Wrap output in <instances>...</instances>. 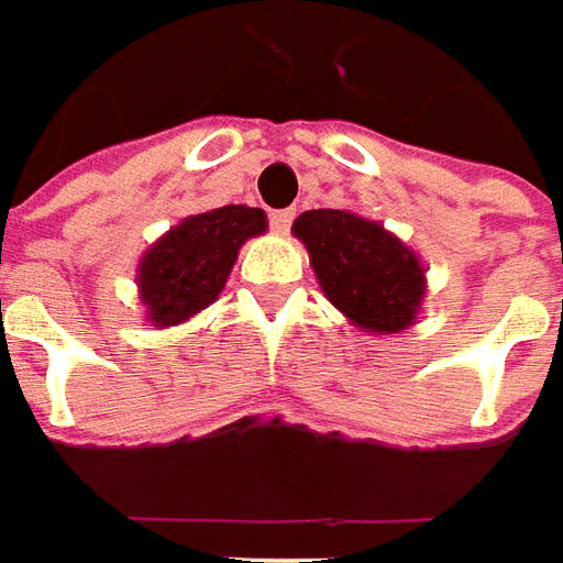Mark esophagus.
I'll return each mask as SVG.
<instances>
[{
    "label": "esophagus",
    "mask_w": 563,
    "mask_h": 563,
    "mask_svg": "<svg viewBox=\"0 0 563 563\" xmlns=\"http://www.w3.org/2000/svg\"><path fill=\"white\" fill-rule=\"evenodd\" d=\"M269 224H273L275 233H282V236H285V233L290 230V224H294V209L273 211V214H269Z\"/></svg>",
    "instance_id": "1"
}]
</instances>
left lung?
<instances>
[{
	"label": "left lung",
	"mask_w": 563,
	"mask_h": 563,
	"mask_svg": "<svg viewBox=\"0 0 563 563\" xmlns=\"http://www.w3.org/2000/svg\"><path fill=\"white\" fill-rule=\"evenodd\" d=\"M294 236L324 297L366 333H400L416 324L424 300V266L378 221L354 211L312 209L294 221Z\"/></svg>",
	"instance_id": "left-lung-1"
}]
</instances>
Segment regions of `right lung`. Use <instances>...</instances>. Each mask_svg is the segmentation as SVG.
I'll return each instance as SVG.
<instances>
[{
	"instance_id": "1",
	"label": "right lung",
	"mask_w": 563,
	"mask_h": 563,
	"mask_svg": "<svg viewBox=\"0 0 563 563\" xmlns=\"http://www.w3.org/2000/svg\"><path fill=\"white\" fill-rule=\"evenodd\" d=\"M263 230L266 214L249 206H221L173 227L139 263V300L147 321L175 327L218 300L239 249Z\"/></svg>"
}]
</instances>
